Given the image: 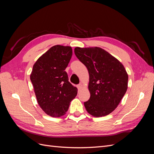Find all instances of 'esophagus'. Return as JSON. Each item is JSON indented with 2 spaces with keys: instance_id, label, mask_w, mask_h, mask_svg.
Wrapping results in <instances>:
<instances>
[{
  "instance_id": "obj_1",
  "label": "esophagus",
  "mask_w": 154,
  "mask_h": 154,
  "mask_svg": "<svg viewBox=\"0 0 154 154\" xmlns=\"http://www.w3.org/2000/svg\"><path fill=\"white\" fill-rule=\"evenodd\" d=\"M77 87H78V89H81V88H82V83H80V84H78L77 85Z\"/></svg>"
}]
</instances>
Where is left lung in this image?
I'll use <instances>...</instances> for the list:
<instances>
[{
	"label": "left lung",
	"mask_w": 154,
	"mask_h": 154,
	"mask_svg": "<svg viewBox=\"0 0 154 154\" xmlns=\"http://www.w3.org/2000/svg\"><path fill=\"white\" fill-rule=\"evenodd\" d=\"M74 53L89 74L91 97L84 102L94 117L110 114L120 103L128 88V74L118 60L100 48H76Z\"/></svg>",
	"instance_id": "obj_1"
}]
</instances>
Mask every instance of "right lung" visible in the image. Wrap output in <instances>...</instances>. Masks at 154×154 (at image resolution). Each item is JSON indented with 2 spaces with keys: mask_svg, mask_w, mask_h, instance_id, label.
Instances as JSON below:
<instances>
[{
  "mask_svg": "<svg viewBox=\"0 0 154 154\" xmlns=\"http://www.w3.org/2000/svg\"><path fill=\"white\" fill-rule=\"evenodd\" d=\"M69 46L57 45L37 60L30 79L39 106L45 113L58 118L66 114L78 89L69 82L65 71L71 60Z\"/></svg>",
  "mask_w": 154,
  "mask_h": 154,
  "instance_id": "1",
  "label": "right lung"
}]
</instances>
